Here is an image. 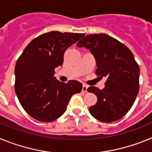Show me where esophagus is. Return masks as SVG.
Masks as SVG:
<instances>
[{"mask_svg": "<svg viewBox=\"0 0 152 152\" xmlns=\"http://www.w3.org/2000/svg\"><path fill=\"white\" fill-rule=\"evenodd\" d=\"M87 90H88V86L85 85V84H84L82 87V91L83 92L85 93V92H87Z\"/></svg>", "mask_w": 152, "mask_h": 152, "instance_id": "1", "label": "esophagus"}]
</instances>
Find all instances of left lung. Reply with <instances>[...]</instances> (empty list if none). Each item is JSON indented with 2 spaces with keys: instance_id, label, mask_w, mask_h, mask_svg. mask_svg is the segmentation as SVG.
Here are the masks:
<instances>
[{
  "instance_id": "8db88e82",
  "label": "left lung",
  "mask_w": 152,
  "mask_h": 152,
  "mask_svg": "<svg viewBox=\"0 0 152 152\" xmlns=\"http://www.w3.org/2000/svg\"><path fill=\"white\" fill-rule=\"evenodd\" d=\"M85 47L96 61L95 74L107 77L105 88L100 90L91 86L88 92L97 96L90 113L103 123L121 119L133 105L139 90V64L128 47L104 33L86 36L77 43Z\"/></svg>"
}]
</instances>
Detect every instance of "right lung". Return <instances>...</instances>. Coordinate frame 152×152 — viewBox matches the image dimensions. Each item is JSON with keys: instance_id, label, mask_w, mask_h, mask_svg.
I'll use <instances>...</instances> for the list:
<instances>
[{"instance_id": "add662e5", "label": "right lung", "mask_w": 152, "mask_h": 152, "mask_svg": "<svg viewBox=\"0 0 152 152\" xmlns=\"http://www.w3.org/2000/svg\"><path fill=\"white\" fill-rule=\"evenodd\" d=\"M84 33L52 31L35 38L25 48L15 66V90L23 108L41 122H52L65 112L70 99L80 93L82 84L56 80L55 68L63 64L68 47Z\"/></svg>"}]
</instances>
